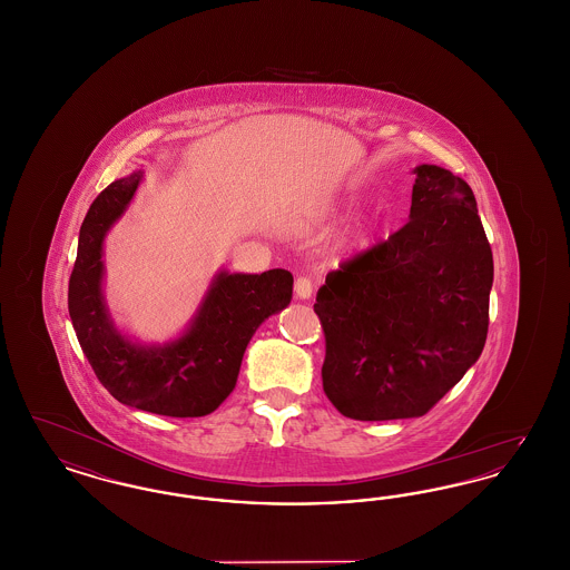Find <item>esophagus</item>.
<instances>
[{"instance_id":"esophagus-1","label":"esophagus","mask_w":570,"mask_h":570,"mask_svg":"<svg viewBox=\"0 0 570 570\" xmlns=\"http://www.w3.org/2000/svg\"><path fill=\"white\" fill-rule=\"evenodd\" d=\"M295 291L298 298H309L316 291V279L314 277H298L295 282Z\"/></svg>"}]
</instances>
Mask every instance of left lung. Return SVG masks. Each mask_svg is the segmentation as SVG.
I'll return each mask as SVG.
<instances>
[{
    "label": "left lung",
    "mask_w": 570,
    "mask_h": 570,
    "mask_svg": "<svg viewBox=\"0 0 570 570\" xmlns=\"http://www.w3.org/2000/svg\"><path fill=\"white\" fill-rule=\"evenodd\" d=\"M414 173L410 222L328 273L314 303L326 397L356 421L428 414L488 340L493 256L476 198L446 168Z\"/></svg>",
    "instance_id": "left-lung-1"
}]
</instances>
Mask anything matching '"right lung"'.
<instances>
[{
	"label": "right lung",
	"instance_id": "add662e5",
	"mask_svg": "<svg viewBox=\"0 0 570 570\" xmlns=\"http://www.w3.org/2000/svg\"><path fill=\"white\" fill-rule=\"evenodd\" d=\"M140 175L117 179L96 196L79 233L75 269L68 282V309L82 353L110 395L163 416L212 414L235 389L247 342L265 318L293 297V275L219 273L190 331L164 346L142 348L110 325L102 293V239L124 214Z\"/></svg>",
	"mask_w": 570,
	"mask_h": 570
}]
</instances>
